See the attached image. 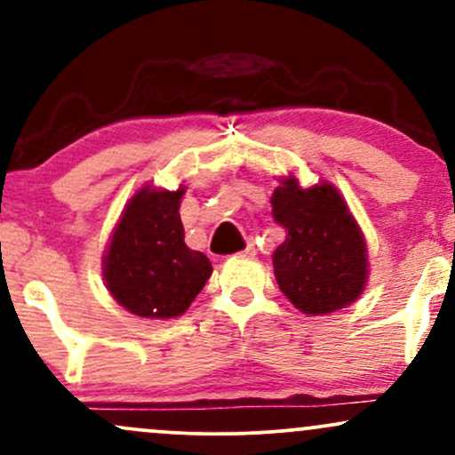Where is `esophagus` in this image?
<instances>
[{
    "instance_id": "1",
    "label": "esophagus",
    "mask_w": 455,
    "mask_h": 455,
    "mask_svg": "<svg viewBox=\"0 0 455 455\" xmlns=\"http://www.w3.org/2000/svg\"><path fill=\"white\" fill-rule=\"evenodd\" d=\"M243 254H245V257H250V254H254V243H252V242H248V245H245Z\"/></svg>"
}]
</instances>
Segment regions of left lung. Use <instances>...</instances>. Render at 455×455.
<instances>
[{
    "mask_svg": "<svg viewBox=\"0 0 455 455\" xmlns=\"http://www.w3.org/2000/svg\"><path fill=\"white\" fill-rule=\"evenodd\" d=\"M271 216L286 231L274 252L280 291L306 315H329L362 295L368 278L363 235L340 192L323 181L299 188L286 177L271 196Z\"/></svg>",
    "mask_w": 455,
    "mask_h": 455,
    "instance_id": "8db88e82",
    "label": "left lung"
}]
</instances>
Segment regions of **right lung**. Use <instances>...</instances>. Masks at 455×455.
Here are the masks:
<instances>
[{
	"mask_svg": "<svg viewBox=\"0 0 455 455\" xmlns=\"http://www.w3.org/2000/svg\"><path fill=\"white\" fill-rule=\"evenodd\" d=\"M177 192L143 188L124 210L104 254V280L117 304L145 318L184 315L212 275V263L184 242Z\"/></svg>",
	"mask_w": 455,
	"mask_h": 455,
	"instance_id": "obj_1",
	"label": "right lung"
}]
</instances>
